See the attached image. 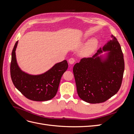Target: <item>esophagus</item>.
<instances>
[{
	"mask_svg": "<svg viewBox=\"0 0 134 134\" xmlns=\"http://www.w3.org/2000/svg\"><path fill=\"white\" fill-rule=\"evenodd\" d=\"M75 59L74 58H71L69 59V63L70 64H73L74 63V62H75Z\"/></svg>",
	"mask_w": 134,
	"mask_h": 134,
	"instance_id": "1",
	"label": "esophagus"
}]
</instances>
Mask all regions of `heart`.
<instances>
[{
    "instance_id": "obj_1",
    "label": "heart",
    "mask_w": 134,
    "mask_h": 134,
    "mask_svg": "<svg viewBox=\"0 0 134 134\" xmlns=\"http://www.w3.org/2000/svg\"><path fill=\"white\" fill-rule=\"evenodd\" d=\"M97 44L96 41L94 40H92L89 42L86 46V48H85V51L87 54H90L92 52L95 48Z\"/></svg>"
}]
</instances>
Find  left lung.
Segmentation results:
<instances>
[{
  "label": "left lung",
  "mask_w": 134,
  "mask_h": 134,
  "mask_svg": "<svg viewBox=\"0 0 134 134\" xmlns=\"http://www.w3.org/2000/svg\"><path fill=\"white\" fill-rule=\"evenodd\" d=\"M100 48L92 58H83L73 67L76 90L80 98L90 103H102L116 94L122 83L125 63L117 38ZM108 51L103 59L99 55Z\"/></svg>",
  "instance_id": "obj_1"
}]
</instances>
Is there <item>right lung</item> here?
<instances>
[{
	"instance_id": "add662e5",
	"label": "right lung",
	"mask_w": 134,
	"mask_h": 134,
	"mask_svg": "<svg viewBox=\"0 0 134 134\" xmlns=\"http://www.w3.org/2000/svg\"><path fill=\"white\" fill-rule=\"evenodd\" d=\"M18 41L12 52L10 76L15 88L27 98L34 101L50 100L56 94L60 79L68 68L66 60L56 64L44 73L33 75L26 73L18 65L15 50Z\"/></svg>"
}]
</instances>
